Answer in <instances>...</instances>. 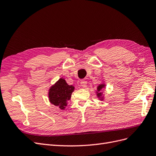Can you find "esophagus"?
Returning a JSON list of instances; mask_svg holds the SVG:
<instances>
[{"label": "esophagus", "instance_id": "obj_1", "mask_svg": "<svg viewBox=\"0 0 156 156\" xmlns=\"http://www.w3.org/2000/svg\"><path fill=\"white\" fill-rule=\"evenodd\" d=\"M81 85L82 87L83 88H86L87 87V82L86 81H81Z\"/></svg>", "mask_w": 156, "mask_h": 156}]
</instances>
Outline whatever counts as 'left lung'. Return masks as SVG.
<instances>
[{
    "mask_svg": "<svg viewBox=\"0 0 156 156\" xmlns=\"http://www.w3.org/2000/svg\"><path fill=\"white\" fill-rule=\"evenodd\" d=\"M103 87H104V85H103V84H101V85H99V86H98V92H100V91L101 90V89ZM97 95H98V96L99 98H100V97H101V96L102 94H101V92H98V94H97Z\"/></svg>",
    "mask_w": 156,
    "mask_h": 156,
    "instance_id": "obj_1",
    "label": "left lung"
}]
</instances>
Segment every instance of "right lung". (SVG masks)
Here are the masks:
<instances>
[{"label": "right lung", "mask_w": 156, "mask_h": 156, "mask_svg": "<svg viewBox=\"0 0 156 156\" xmlns=\"http://www.w3.org/2000/svg\"><path fill=\"white\" fill-rule=\"evenodd\" d=\"M74 87L68 85L64 79H60L55 85L51 87L49 92V98L51 103L58 106L61 109H64L66 101L69 100Z\"/></svg>", "instance_id": "obj_1"}]
</instances>
